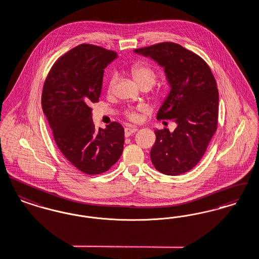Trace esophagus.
Returning <instances> with one entry per match:
<instances>
[{
	"mask_svg": "<svg viewBox=\"0 0 259 259\" xmlns=\"http://www.w3.org/2000/svg\"><path fill=\"white\" fill-rule=\"evenodd\" d=\"M136 132H137L136 127H125L124 128V136L128 137V136H132L133 134H135Z\"/></svg>",
	"mask_w": 259,
	"mask_h": 259,
	"instance_id": "1",
	"label": "esophagus"
}]
</instances>
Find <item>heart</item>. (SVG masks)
I'll use <instances>...</instances> for the list:
<instances>
[{
  "instance_id": "heart-1",
  "label": "heart",
  "mask_w": 259,
  "mask_h": 259,
  "mask_svg": "<svg viewBox=\"0 0 259 259\" xmlns=\"http://www.w3.org/2000/svg\"><path fill=\"white\" fill-rule=\"evenodd\" d=\"M131 74L134 80L137 82L140 88H150L156 80L157 73L155 69L153 68L148 63L145 62H137L131 67ZM116 83V77L113 75L110 78L108 82V91L111 92ZM145 111V107L139 106L137 108H130L125 111L126 117L131 120L136 122L138 120V112Z\"/></svg>"
}]
</instances>
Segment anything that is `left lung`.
Listing matches in <instances>:
<instances>
[{"instance_id": "1", "label": "left lung", "mask_w": 259, "mask_h": 259, "mask_svg": "<svg viewBox=\"0 0 259 259\" xmlns=\"http://www.w3.org/2000/svg\"><path fill=\"white\" fill-rule=\"evenodd\" d=\"M135 53L150 57L164 70L170 91L157 119L177 124L172 133L168 128L155 131L152 163L166 176L187 172L200 162L218 128L215 79L203 58L176 42H160Z\"/></svg>"}]
</instances>
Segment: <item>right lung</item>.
I'll return each mask as SVG.
<instances>
[{
    "mask_svg": "<svg viewBox=\"0 0 259 259\" xmlns=\"http://www.w3.org/2000/svg\"><path fill=\"white\" fill-rule=\"evenodd\" d=\"M117 57L103 48L80 45L55 61L42 88L41 107L57 147L90 176L107 171L123 153V125L113 122L96 130L90 107L98 102L104 69Z\"/></svg>",
    "mask_w": 259,
    "mask_h": 259,
    "instance_id": "right-lung-1",
    "label": "right lung"
}]
</instances>
